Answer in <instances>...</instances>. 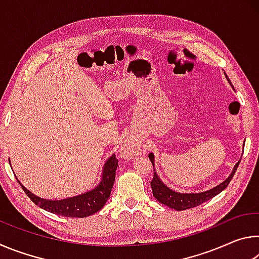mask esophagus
<instances>
[{"instance_id":"1","label":"esophagus","mask_w":259,"mask_h":259,"mask_svg":"<svg viewBox=\"0 0 259 259\" xmlns=\"http://www.w3.org/2000/svg\"><path fill=\"white\" fill-rule=\"evenodd\" d=\"M139 152H140L139 144L133 139H128L125 140V143L122 145L120 153L122 154V156L125 157V159H131V157L138 155Z\"/></svg>"}]
</instances>
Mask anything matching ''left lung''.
Returning a JSON list of instances; mask_svg holds the SVG:
<instances>
[{
  "label": "left lung",
  "instance_id": "left-lung-1",
  "mask_svg": "<svg viewBox=\"0 0 259 259\" xmlns=\"http://www.w3.org/2000/svg\"><path fill=\"white\" fill-rule=\"evenodd\" d=\"M225 76H226V80L229 81L230 84L232 85L229 76H227L226 74H225ZM148 157H150V160L153 164V169H154V176H153V179L151 182L153 195H154V198L159 201L160 203L164 204L169 208L177 210V211L198 207V205L202 204L203 202H205V201L214 198V196L218 195L219 193L224 191L227 187V185L230 184L231 179L233 178L236 169H238V165L240 163V161H239L238 163L234 165V168H233V170H232L231 175L225 179L224 182H222L219 185L210 188V190H208V191L200 192V193H179V192L174 191L170 187L166 186L165 184L161 181L160 177L157 176L155 168H154V161H155L154 154H153V153H150V154H148Z\"/></svg>",
  "mask_w": 259,
  "mask_h": 259
}]
</instances>
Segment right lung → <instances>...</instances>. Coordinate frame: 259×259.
I'll list each match as a JSON object with an SVG mask.
<instances>
[{
    "mask_svg": "<svg viewBox=\"0 0 259 259\" xmlns=\"http://www.w3.org/2000/svg\"><path fill=\"white\" fill-rule=\"evenodd\" d=\"M117 162L119 161H117L115 154H112V156H109L107 161L105 162L102 179H100L98 185L93 190L67 199L49 200L40 198V196L29 192L18 179L17 181L23 187L24 192L27 194L28 198L40 208L55 214H58V216L83 218L99 211L106 203L109 195H111L114 181H115ZM9 163H10V161H9Z\"/></svg>",
    "mask_w": 259,
    "mask_h": 259,
    "instance_id": "right-lung-1",
    "label": "right lung"
}]
</instances>
